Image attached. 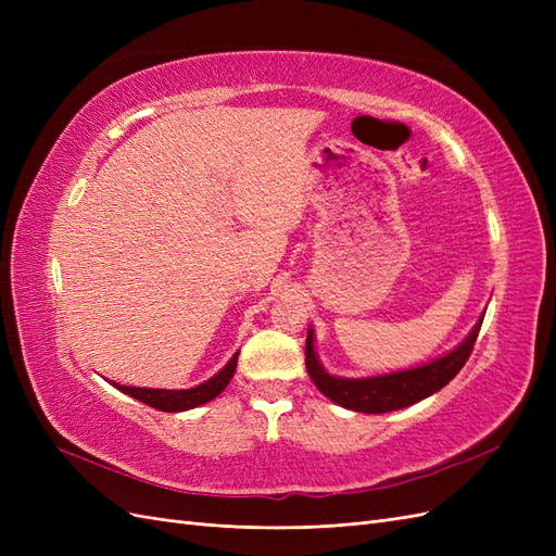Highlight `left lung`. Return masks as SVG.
<instances>
[{"instance_id": "1", "label": "left lung", "mask_w": 556, "mask_h": 556, "mask_svg": "<svg viewBox=\"0 0 556 556\" xmlns=\"http://www.w3.org/2000/svg\"><path fill=\"white\" fill-rule=\"evenodd\" d=\"M480 327H482V317L457 348L439 359L415 366V368H406V371L371 376V378H336L327 374L315 355L313 329H308L306 368L317 390L333 403H339V406L357 410V413H368V415L392 413L399 408L413 406V403L443 390V387L457 376L462 371V366L468 362Z\"/></svg>"}]
</instances>
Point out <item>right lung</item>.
I'll return each instance as SVG.
<instances>
[{"label":"right lung","mask_w":556,"mask_h":556,"mask_svg":"<svg viewBox=\"0 0 556 556\" xmlns=\"http://www.w3.org/2000/svg\"><path fill=\"white\" fill-rule=\"evenodd\" d=\"M237 362H239V352L227 362L223 371H217L211 380L192 387V390H150V387H129V384H117L111 380L109 382L113 387H117L121 392L146 403V406H153L164 413H180V410L197 408V406H201V403H206L220 394L229 384L233 371H237Z\"/></svg>","instance_id":"obj_1"}]
</instances>
